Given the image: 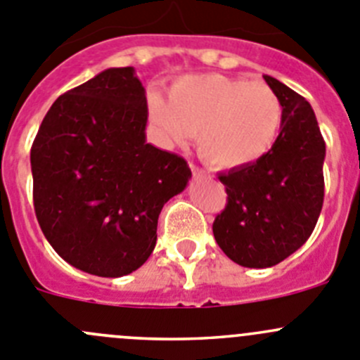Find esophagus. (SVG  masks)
Wrapping results in <instances>:
<instances>
[{"label": "esophagus", "instance_id": "1", "mask_svg": "<svg viewBox=\"0 0 360 360\" xmlns=\"http://www.w3.org/2000/svg\"><path fill=\"white\" fill-rule=\"evenodd\" d=\"M191 169H193V174H194V178H205V176H207V174H205V171L198 169V167L194 166V164H191Z\"/></svg>", "mask_w": 360, "mask_h": 360}]
</instances>
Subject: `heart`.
Returning <instances> with one entry per match:
<instances>
[{
    "mask_svg": "<svg viewBox=\"0 0 360 360\" xmlns=\"http://www.w3.org/2000/svg\"><path fill=\"white\" fill-rule=\"evenodd\" d=\"M150 118L166 141L186 143L198 132L200 155L215 169H244L276 145L283 105L265 83L224 74L184 75L167 101L152 94Z\"/></svg>",
    "mask_w": 360,
    "mask_h": 360,
    "instance_id": "b5f03b06",
    "label": "heart"
}]
</instances>
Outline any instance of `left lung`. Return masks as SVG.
Instances as JSON below:
<instances>
[{
  "label": "left lung",
  "mask_w": 360,
  "mask_h": 360,
  "mask_svg": "<svg viewBox=\"0 0 360 360\" xmlns=\"http://www.w3.org/2000/svg\"><path fill=\"white\" fill-rule=\"evenodd\" d=\"M283 105L276 145L252 166L219 174L228 203L214 237L224 255L248 269L274 266L306 244L323 205L325 141L309 102L270 75Z\"/></svg>",
  "instance_id": "8db88e82"
}]
</instances>
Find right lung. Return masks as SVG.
Listing matches in <instances>:
<instances>
[{"label": "right lung", "mask_w": 360, "mask_h": 360, "mask_svg": "<svg viewBox=\"0 0 360 360\" xmlns=\"http://www.w3.org/2000/svg\"><path fill=\"white\" fill-rule=\"evenodd\" d=\"M134 67L108 68L56 98L32 146L33 205L47 242L101 277L138 270L164 203L191 178L186 159L146 143Z\"/></svg>", "instance_id": "right-lung-1"}]
</instances>
